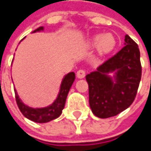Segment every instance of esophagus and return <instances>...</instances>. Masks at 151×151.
Segmentation results:
<instances>
[{
    "mask_svg": "<svg viewBox=\"0 0 151 151\" xmlns=\"http://www.w3.org/2000/svg\"><path fill=\"white\" fill-rule=\"evenodd\" d=\"M85 75H86V72H85L84 70H79L77 71V77H78L79 79L84 78V77H85Z\"/></svg>",
    "mask_w": 151,
    "mask_h": 151,
    "instance_id": "esophagus-1",
    "label": "esophagus"
}]
</instances>
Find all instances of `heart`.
<instances>
[{
	"label": "heart",
	"instance_id": "heart-1",
	"mask_svg": "<svg viewBox=\"0 0 151 151\" xmlns=\"http://www.w3.org/2000/svg\"><path fill=\"white\" fill-rule=\"evenodd\" d=\"M91 44L92 47L98 48V50L100 53L106 54L111 52L114 49L116 45V40L115 37L111 33H107L103 36L97 35L92 39Z\"/></svg>",
	"mask_w": 151,
	"mask_h": 151
}]
</instances>
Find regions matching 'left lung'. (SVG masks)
<instances>
[{"label": "left lung", "mask_w": 151, "mask_h": 151, "mask_svg": "<svg viewBox=\"0 0 151 151\" xmlns=\"http://www.w3.org/2000/svg\"><path fill=\"white\" fill-rule=\"evenodd\" d=\"M109 72H115L114 81L107 75ZM140 79L139 49L134 40L126 35L125 46L99 66L96 71L86 76L93 114L106 119L125 111L135 100Z\"/></svg>", "instance_id": "obj_1"}]
</instances>
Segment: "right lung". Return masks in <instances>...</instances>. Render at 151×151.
Segmentation results:
<instances>
[{
  "label": "right lung",
  "instance_id": "obj_1",
  "mask_svg": "<svg viewBox=\"0 0 151 151\" xmlns=\"http://www.w3.org/2000/svg\"><path fill=\"white\" fill-rule=\"evenodd\" d=\"M42 30H43V27H40L37 29V30L34 31V32H40ZM74 80H75V73L74 72L68 73L64 77V79L62 80L60 93H59L57 99L55 100V101L51 105H50L46 108L32 109L31 107L26 106L20 100L18 94H17V91L14 90L16 102L20 109L21 112L27 119L34 121V122H38V123H45V122H49L50 120L57 119L61 114L62 109L65 106V102H66V99H67L69 91L70 89Z\"/></svg>",
  "mask_w": 151,
  "mask_h": 151
}]
</instances>
